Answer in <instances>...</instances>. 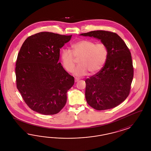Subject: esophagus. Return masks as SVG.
Returning a JSON list of instances; mask_svg holds the SVG:
<instances>
[{"label":"esophagus","instance_id":"obj_1","mask_svg":"<svg viewBox=\"0 0 151 151\" xmlns=\"http://www.w3.org/2000/svg\"><path fill=\"white\" fill-rule=\"evenodd\" d=\"M79 80H80V79L78 78H75V82H78Z\"/></svg>","mask_w":151,"mask_h":151}]
</instances>
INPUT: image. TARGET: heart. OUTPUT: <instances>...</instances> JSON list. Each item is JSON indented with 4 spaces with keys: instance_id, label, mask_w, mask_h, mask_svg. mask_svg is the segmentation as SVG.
<instances>
[{
    "instance_id": "obj_1",
    "label": "heart",
    "mask_w": 151,
    "mask_h": 151,
    "mask_svg": "<svg viewBox=\"0 0 151 151\" xmlns=\"http://www.w3.org/2000/svg\"><path fill=\"white\" fill-rule=\"evenodd\" d=\"M88 39L76 41L71 44L72 51L63 49L61 53V60L65 69L72 72L78 59V65L74 71L75 75L82 76L88 71L91 75L98 73L105 65L109 52L105 44Z\"/></svg>"
}]
</instances>
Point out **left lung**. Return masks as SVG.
<instances>
[{
  "label": "left lung",
  "mask_w": 151,
  "mask_h": 151,
  "mask_svg": "<svg viewBox=\"0 0 151 151\" xmlns=\"http://www.w3.org/2000/svg\"><path fill=\"white\" fill-rule=\"evenodd\" d=\"M80 35L100 40L109 52L104 66L85 80L87 104L100 111L114 108L126 99L130 92L133 78L131 52L121 37L114 32L96 30Z\"/></svg>",
  "instance_id": "8db88e82"
}]
</instances>
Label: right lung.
I'll use <instances>...</instances> for the list:
<instances>
[{"mask_svg":"<svg viewBox=\"0 0 151 151\" xmlns=\"http://www.w3.org/2000/svg\"><path fill=\"white\" fill-rule=\"evenodd\" d=\"M72 35L41 32L28 37L16 62L17 87L29 107L41 114L59 112L74 78L58 61L60 50Z\"/></svg>","mask_w":151,"mask_h":151,"instance_id":"right-lung-1","label":"right lung"}]
</instances>
